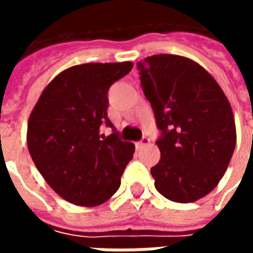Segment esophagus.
<instances>
[{
  "mask_svg": "<svg viewBox=\"0 0 253 253\" xmlns=\"http://www.w3.org/2000/svg\"><path fill=\"white\" fill-rule=\"evenodd\" d=\"M150 143V139H149L148 137H143L139 142H137V148L138 149H141L143 148V146H146V145H149Z\"/></svg>",
  "mask_w": 253,
  "mask_h": 253,
  "instance_id": "obj_1",
  "label": "esophagus"
}]
</instances>
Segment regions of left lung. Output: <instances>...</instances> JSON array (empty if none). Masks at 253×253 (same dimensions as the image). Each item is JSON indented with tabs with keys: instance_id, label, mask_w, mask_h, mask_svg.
Wrapping results in <instances>:
<instances>
[{
	"instance_id": "obj_1",
	"label": "left lung",
	"mask_w": 253,
	"mask_h": 253,
	"mask_svg": "<svg viewBox=\"0 0 253 253\" xmlns=\"http://www.w3.org/2000/svg\"><path fill=\"white\" fill-rule=\"evenodd\" d=\"M141 85L161 137L150 173L167 199L190 203L211 192L228 169L236 125L228 97L206 69L172 54L138 62Z\"/></svg>"
}]
</instances>
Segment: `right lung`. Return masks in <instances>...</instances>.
Instances as JSON below:
<instances>
[{
  "label": "right lung",
  "instance_id": "obj_1",
  "mask_svg": "<svg viewBox=\"0 0 253 253\" xmlns=\"http://www.w3.org/2000/svg\"><path fill=\"white\" fill-rule=\"evenodd\" d=\"M132 69L131 62L84 63L59 73L31 112L27 145L47 184L65 201L99 206L121 186L134 143L118 132L100 134L107 115L108 89Z\"/></svg>",
  "mask_w": 253,
  "mask_h": 253
}]
</instances>
